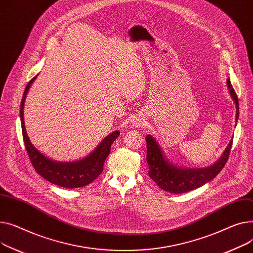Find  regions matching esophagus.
Returning a JSON list of instances; mask_svg holds the SVG:
<instances>
[{"label": "esophagus", "mask_w": 253, "mask_h": 253, "mask_svg": "<svg viewBox=\"0 0 253 253\" xmlns=\"http://www.w3.org/2000/svg\"><path fill=\"white\" fill-rule=\"evenodd\" d=\"M135 125H136V126H143V125H144V120H143V118H142V117H138V118H136Z\"/></svg>", "instance_id": "34e87169"}]
</instances>
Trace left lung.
Here are the masks:
<instances>
[{
    "label": "left lung",
    "mask_w": 253,
    "mask_h": 253,
    "mask_svg": "<svg viewBox=\"0 0 253 253\" xmlns=\"http://www.w3.org/2000/svg\"><path fill=\"white\" fill-rule=\"evenodd\" d=\"M229 93L236 105V122L239 117V102L230 80H227ZM236 126V125H235ZM147 143V162L149 166L150 179H152L159 188L173 194H181L188 191L197 189L211 181L225 167L232 148L233 139L230 141L224 153L213 165L201 169L181 168L172 163L166 155L156 139L150 135L146 137Z\"/></svg>",
    "instance_id": "left-lung-1"
}]
</instances>
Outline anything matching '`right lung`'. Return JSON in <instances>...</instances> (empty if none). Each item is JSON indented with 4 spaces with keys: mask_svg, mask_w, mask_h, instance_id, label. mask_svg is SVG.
I'll list each match as a JSON object with an SVG mask.
<instances>
[{
    "mask_svg": "<svg viewBox=\"0 0 253 253\" xmlns=\"http://www.w3.org/2000/svg\"><path fill=\"white\" fill-rule=\"evenodd\" d=\"M37 77L38 76H36L27 84L20 104L22 136L28 157L31 159L37 172L41 174L43 179H46L54 185L69 189L86 186L97 179L102 172L103 165L109 155L111 145L114 140L120 136V131L114 130L113 132L109 133L90 154L77 161H57L43 155L29 140L24 126L23 109L25 98L29 91V87H31Z\"/></svg>",
    "mask_w": 253,
    "mask_h": 253,
    "instance_id": "obj_1",
    "label": "right lung"
}]
</instances>
